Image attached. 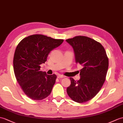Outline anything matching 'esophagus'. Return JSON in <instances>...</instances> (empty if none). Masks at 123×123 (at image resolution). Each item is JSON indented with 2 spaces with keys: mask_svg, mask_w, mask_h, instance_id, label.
Masks as SVG:
<instances>
[{
  "mask_svg": "<svg viewBox=\"0 0 123 123\" xmlns=\"http://www.w3.org/2000/svg\"><path fill=\"white\" fill-rule=\"evenodd\" d=\"M64 76L63 75H59L58 76V78L60 79V78H64Z\"/></svg>",
  "mask_w": 123,
  "mask_h": 123,
  "instance_id": "obj_1",
  "label": "esophagus"
}]
</instances>
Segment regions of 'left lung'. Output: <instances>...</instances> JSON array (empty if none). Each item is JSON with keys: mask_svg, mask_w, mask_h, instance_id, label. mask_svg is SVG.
<instances>
[{"mask_svg": "<svg viewBox=\"0 0 123 123\" xmlns=\"http://www.w3.org/2000/svg\"><path fill=\"white\" fill-rule=\"evenodd\" d=\"M73 48L76 63L83 66L80 79L70 78L67 93L75 102L82 103L92 99L101 90L105 81L108 59L100 43L85 36H76L66 40Z\"/></svg>", "mask_w": 123, "mask_h": 123, "instance_id": "1", "label": "left lung"}]
</instances>
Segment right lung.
I'll use <instances>...</instances> for the list:
<instances>
[{"instance_id":"1","label":"right lung","mask_w":123,"mask_h":123,"mask_svg":"<svg viewBox=\"0 0 123 123\" xmlns=\"http://www.w3.org/2000/svg\"><path fill=\"white\" fill-rule=\"evenodd\" d=\"M63 39L42 35L25 37L19 43L13 64L16 78L25 95L33 100H42L50 95L57 76L40 71L50 51L60 45Z\"/></svg>"}]
</instances>
